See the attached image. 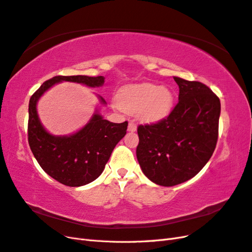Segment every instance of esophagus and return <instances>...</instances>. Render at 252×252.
<instances>
[{
  "instance_id": "34e87169",
  "label": "esophagus",
  "mask_w": 252,
  "mask_h": 252,
  "mask_svg": "<svg viewBox=\"0 0 252 252\" xmlns=\"http://www.w3.org/2000/svg\"><path fill=\"white\" fill-rule=\"evenodd\" d=\"M135 130H136V125L132 120H130V121H129V123H128V131L134 132Z\"/></svg>"
}]
</instances>
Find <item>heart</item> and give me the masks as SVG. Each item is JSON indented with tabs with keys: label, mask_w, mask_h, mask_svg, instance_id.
I'll return each instance as SVG.
<instances>
[{
	"label": "heart",
	"mask_w": 252,
	"mask_h": 252,
	"mask_svg": "<svg viewBox=\"0 0 252 252\" xmlns=\"http://www.w3.org/2000/svg\"><path fill=\"white\" fill-rule=\"evenodd\" d=\"M118 107L129 113L138 112L148 123H156L167 118L174 107V94L166 86L154 83L128 84L117 94Z\"/></svg>",
	"instance_id": "b5f03b06"
}]
</instances>
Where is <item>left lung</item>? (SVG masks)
<instances>
[{
	"label": "left lung",
	"mask_w": 252,
	"mask_h": 252,
	"mask_svg": "<svg viewBox=\"0 0 252 252\" xmlns=\"http://www.w3.org/2000/svg\"><path fill=\"white\" fill-rule=\"evenodd\" d=\"M179 103L166 119L138 127L136 158L143 173L161 186H174L199 173L216 149L220 98L205 84L173 77Z\"/></svg>",
	"instance_id": "obj_1"
}]
</instances>
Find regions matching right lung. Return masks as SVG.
Returning a JSON list of instances; mask_svg holds the SVG:
<instances>
[{"mask_svg":"<svg viewBox=\"0 0 252 252\" xmlns=\"http://www.w3.org/2000/svg\"><path fill=\"white\" fill-rule=\"evenodd\" d=\"M104 77L58 75L44 82L30 97L28 119V143L32 154L52 179L69 187L89 184L103 172L116 145L126 134L127 122L111 123L104 120L98 109L79 131L69 135H53L42 125L36 110L40 97L55 84L73 82L88 87L103 86ZM102 105L106 101L97 95Z\"/></svg>","mask_w":252,"mask_h":252,"instance_id":"add662e5","label":"right lung"}]
</instances>
